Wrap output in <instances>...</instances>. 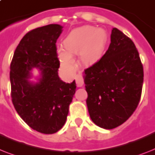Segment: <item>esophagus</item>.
<instances>
[{
	"label": "esophagus",
	"instance_id": "34e87169",
	"mask_svg": "<svg viewBox=\"0 0 155 155\" xmlns=\"http://www.w3.org/2000/svg\"><path fill=\"white\" fill-rule=\"evenodd\" d=\"M75 81H76V85H77L78 87H82L84 84V78H83L82 75H78L77 76H76V80H75Z\"/></svg>",
	"mask_w": 155,
	"mask_h": 155
}]
</instances>
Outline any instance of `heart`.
<instances>
[{
	"mask_svg": "<svg viewBox=\"0 0 155 155\" xmlns=\"http://www.w3.org/2000/svg\"><path fill=\"white\" fill-rule=\"evenodd\" d=\"M108 41L105 29L91 25H84L69 32L64 41L65 49L59 48L57 56L60 64L68 70L73 69L75 61L72 56L80 55V62L84 66L97 63L104 55Z\"/></svg>",
	"mask_w": 155,
	"mask_h": 155,
	"instance_id": "heart-1",
	"label": "heart"
}]
</instances>
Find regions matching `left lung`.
<instances>
[{
	"label": "left lung",
	"instance_id": "8db88e82",
	"mask_svg": "<svg viewBox=\"0 0 155 155\" xmlns=\"http://www.w3.org/2000/svg\"><path fill=\"white\" fill-rule=\"evenodd\" d=\"M84 78L93 123L107 130L123 124L138 107L143 88V68L134 42L113 28L107 51Z\"/></svg>",
	"mask_w": 155,
	"mask_h": 155
}]
</instances>
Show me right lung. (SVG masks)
Segmentation results:
<instances>
[{
    "instance_id": "1",
    "label": "right lung",
    "mask_w": 155,
    "mask_h": 155,
    "mask_svg": "<svg viewBox=\"0 0 155 155\" xmlns=\"http://www.w3.org/2000/svg\"><path fill=\"white\" fill-rule=\"evenodd\" d=\"M63 31L60 25H48L28 32L15 50L10 65L12 104L30 127L43 134H54L64 125L76 84L58 75L60 61L56 43ZM33 68L40 76L30 80Z\"/></svg>"
}]
</instances>
